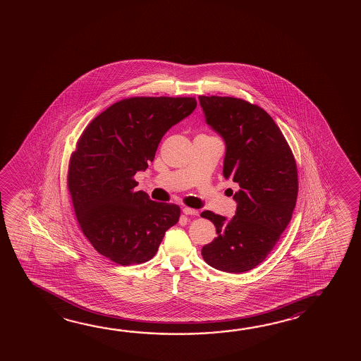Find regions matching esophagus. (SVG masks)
<instances>
[{
  "label": "esophagus",
  "instance_id": "34e87169",
  "mask_svg": "<svg viewBox=\"0 0 361 361\" xmlns=\"http://www.w3.org/2000/svg\"><path fill=\"white\" fill-rule=\"evenodd\" d=\"M183 213L185 214V215L197 216V215H199V210H196V209H191V207H183Z\"/></svg>",
  "mask_w": 361,
  "mask_h": 361
}]
</instances>
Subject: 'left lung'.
I'll use <instances>...</instances> for the list:
<instances>
[{
  "mask_svg": "<svg viewBox=\"0 0 361 361\" xmlns=\"http://www.w3.org/2000/svg\"><path fill=\"white\" fill-rule=\"evenodd\" d=\"M207 123L224 140L225 178L239 185L235 215L213 212L218 237L201 249L215 269L242 273L266 259L290 221L298 194L295 157L281 130L260 106L233 97H199Z\"/></svg>",
  "mask_w": 361,
  "mask_h": 361,
  "instance_id": "left-lung-1",
  "label": "left lung"
}]
</instances>
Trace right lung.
I'll list each match as a JSON object with an SVG mask.
<instances>
[{
	"instance_id": "add662e5",
	"label": "right lung",
	"mask_w": 361,
	"mask_h": 361,
	"mask_svg": "<svg viewBox=\"0 0 361 361\" xmlns=\"http://www.w3.org/2000/svg\"><path fill=\"white\" fill-rule=\"evenodd\" d=\"M196 108L192 97H133L97 116L78 140L68 189L84 235L121 266L151 259L180 207L137 191L133 178L152 162L161 138Z\"/></svg>"
}]
</instances>
